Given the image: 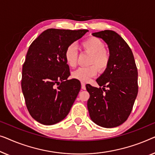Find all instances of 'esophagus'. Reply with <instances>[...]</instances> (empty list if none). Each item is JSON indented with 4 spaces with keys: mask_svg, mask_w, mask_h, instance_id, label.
Wrapping results in <instances>:
<instances>
[{
    "mask_svg": "<svg viewBox=\"0 0 155 155\" xmlns=\"http://www.w3.org/2000/svg\"><path fill=\"white\" fill-rule=\"evenodd\" d=\"M81 88L83 90H85V89H86V84H85V83L81 82Z\"/></svg>",
    "mask_w": 155,
    "mask_h": 155,
    "instance_id": "34e87169",
    "label": "esophagus"
}]
</instances>
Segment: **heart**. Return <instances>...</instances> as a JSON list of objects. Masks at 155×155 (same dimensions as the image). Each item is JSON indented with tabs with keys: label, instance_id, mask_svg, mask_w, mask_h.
<instances>
[{
	"label": "heart",
	"instance_id": "obj_1",
	"mask_svg": "<svg viewBox=\"0 0 155 155\" xmlns=\"http://www.w3.org/2000/svg\"><path fill=\"white\" fill-rule=\"evenodd\" d=\"M81 47L84 51L91 53L88 64L91 66L79 67L71 73V77L82 82H86L97 74V67L100 72L105 71L110 64L111 55L110 52L104 48V43L101 39L90 36L81 43ZM78 51L74 45H70L64 52V59L70 67L77 64Z\"/></svg>",
	"mask_w": 155,
	"mask_h": 155
}]
</instances>
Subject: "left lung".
Here are the masks:
<instances>
[{
	"mask_svg": "<svg viewBox=\"0 0 155 155\" xmlns=\"http://www.w3.org/2000/svg\"><path fill=\"white\" fill-rule=\"evenodd\" d=\"M93 36L105 41L111 60L107 69L96 80L100 88L86 86L90 94L87 102L89 115L102 127H117L127 120L132 111L138 92V69L131 49L118 34L104 30Z\"/></svg>",
	"mask_w": 155,
	"mask_h": 155,
	"instance_id": "left-lung-1",
	"label": "left lung"
}]
</instances>
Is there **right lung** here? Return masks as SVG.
Wrapping results in <instances>:
<instances>
[{"mask_svg": "<svg viewBox=\"0 0 155 155\" xmlns=\"http://www.w3.org/2000/svg\"><path fill=\"white\" fill-rule=\"evenodd\" d=\"M87 29H48L30 45L21 74L26 106L35 120L53 125L69 114L81 89L70 75L64 59L67 48L88 32Z\"/></svg>", "mask_w": 155, "mask_h": 155, "instance_id": "obj_1", "label": "right lung"}]
</instances>
